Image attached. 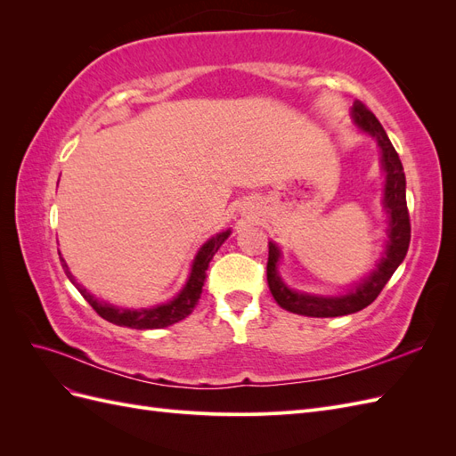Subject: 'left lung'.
I'll return each mask as SVG.
<instances>
[{
	"instance_id": "8db88e82",
	"label": "left lung",
	"mask_w": 456,
	"mask_h": 456,
	"mask_svg": "<svg viewBox=\"0 0 456 456\" xmlns=\"http://www.w3.org/2000/svg\"><path fill=\"white\" fill-rule=\"evenodd\" d=\"M352 119L357 129H362L369 136L377 141L380 148V163L386 175L384 184V209L388 213V241H386V251L379 262L377 270H372L369 278L362 283H357L350 293L340 297H317L308 293H298L289 289L280 278L278 265H280V247L273 241L268 243V265H266V278L270 293L278 305L298 315L308 317H338L355 314L367 308L375 300L384 285L388 283L392 273L402 265L411 241V223L405 200V173L402 159H399L395 148L392 146L388 134H386L380 121L375 118L370 110L357 101L352 106Z\"/></svg>"
}]
</instances>
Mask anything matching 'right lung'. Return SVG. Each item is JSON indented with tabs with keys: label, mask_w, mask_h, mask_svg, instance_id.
<instances>
[{
	"label": "right lung",
	"mask_w": 456,
	"mask_h": 456,
	"mask_svg": "<svg viewBox=\"0 0 456 456\" xmlns=\"http://www.w3.org/2000/svg\"><path fill=\"white\" fill-rule=\"evenodd\" d=\"M230 236V230L220 232L216 236H213L209 241H205L200 251L191 262V270L186 280V285L183 287V291L178 293L173 300L165 302V305L154 306V308H142V310H126V308H118L112 305H106V302H101L96 297H93L87 289L81 287L76 278L72 275V272L68 270V265L64 262V258L61 256L62 268L68 275L77 291L84 295V298L93 306V310L99 314L102 320L119 325V327H131V329H161V327H169L173 323H178L181 320H184L186 315H190L194 312L198 300L201 297V287L205 283L207 278V268H209V262L213 260L215 253L220 249Z\"/></svg>",
	"instance_id": "1"
}]
</instances>
